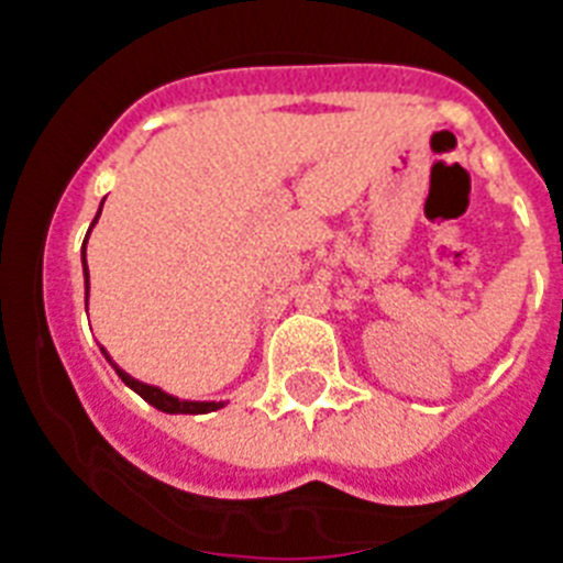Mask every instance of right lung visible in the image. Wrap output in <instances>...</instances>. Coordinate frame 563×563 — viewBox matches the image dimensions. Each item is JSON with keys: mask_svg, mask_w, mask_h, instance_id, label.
Here are the masks:
<instances>
[{"mask_svg": "<svg viewBox=\"0 0 563 563\" xmlns=\"http://www.w3.org/2000/svg\"><path fill=\"white\" fill-rule=\"evenodd\" d=\"M106 202V200H102ZM99 214H102V206H99L97 217H93L91 229L97 225ZM91 229H88V234H91ZM88 234H85V245H88ZM85 245H82V272H85V309H88V291H91V283H88V263H85ZM102 354H106V361L111 363L113 372L120 375V380L129 389H134L140 398L145 400V404H151L154 409H159V412H168V415H206V412H217V409H223L225 400H183V398H174V395H168V391H163L159 386H151V384H143V380H136V377H131L129 372H122L117 363L111 361V354L102 349Z\"/></svg>", "mask_w": 563, "mask_h": 563, "instance_id": "1", "label": "right lung"}]
</instances>
